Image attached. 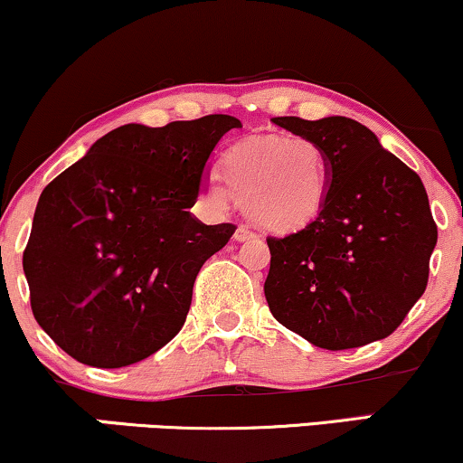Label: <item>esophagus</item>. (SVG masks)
<instances>
[{
  "label": "esophagus",
  "instance_id": "1",
  "mask_svg": "<svg viewBox=\"0 0 463 463\" xmlns=\"http://www.w3.org/2000/svg\"><path fill=\"white\" fill-rule=\"evenodd\" d=\"M233 238H236L238 242H244V241H249V238H255V232L250 230L249 225H238V230H236V233H233Z\"/></svg>",
  "mask_w": 463,
  "mask_h": 463
}]
</instances>
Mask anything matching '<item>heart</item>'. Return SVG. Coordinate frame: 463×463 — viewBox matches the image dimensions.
I'll use <instances>...</instances> for the list:
<instances>
[{
    "label": "heart",
    "instance_id": "b5f03b06",
    "mask_svg": "<svg viewBox=\"0 0 463 463\" xmlns=\"http://www.w3.org/2000/svg\"><path fill=\"white\" fill-rule=\"evenodd\" d=\"M221 167L222 180L219 175L205 180L210 199L219 205L236 199L266 230L305 227L326 203L330 163L311 137H247L225 152Z\"/></svg>",
    "mask_w": 463,
    "mask_h": 463
}]
</instances>
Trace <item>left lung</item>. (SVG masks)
Segmentation results:
<instances>
[{
	"label": "left lung",
	"instance_id": "left-lung-1",
	"mask_svg": "<svg viewBox=\"0 0 463 463\" xmlns=\"http://www.w3.org/2000/svg\"><path fill=\"white\" fill-rule=\"evenodd\" d=\"M330 163L326 203L305 230L268 236L264 294L279 324L324 350L397 330L430 279L438 227L419 174L350 118H275Z\"/></svg>",
	"mask_w": 463,
	"mask_h": 463
}]
</instances>
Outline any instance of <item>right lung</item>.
Here are the masks:
<instances>
[{
	"instance_id": "obj_1",
	"label": "right lung",
	"mask_w": 463,
	"mask_h": 463,
	"mask_svg": "<svg viewBox=\"0 0 463 463\" xmlns=\"http://www.w3.org/2000/svg\"><path fill=\"white\" fill-rule=\"evenodd\" d=\"M232 128L241 119L221 113L127 124L44 186L23 270L33 317L74 361L127 367L184 326L197 272L236 232L188 210Z\"/></svg>"
}]
</instances>
